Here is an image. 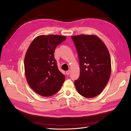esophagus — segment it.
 <instances>
[{
  "mask_svg": "<svg viewBox=\"0 0 131 131\" xmlns=\"http://www.w3.org/2000/svg\"><path fill=\"white\" fill-rule=\"evenodd\" d=\"M70 70H68V71H67V72H66V74L67 75H69L70 74Z\"/></svg>",
  "mask_w": 131,
  "mask_h": 131,
  "instance_id": "1",
  "label": "esophagus"
}]
</instances>
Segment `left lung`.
<instances>
[{
    "instance_id": "obj_1",
    "label": "left lung",
    "mask_w": 131,
    "mask_h": 131,
    "mask_svg": "<svg viewBox=\"0 0 131 131\" xmlns=\"http://www.w3.org/2000/svg\"><path fill=\"white\" fill-rule=\"evenodd\" d=\"M79 59L80 76L74 84L79 94L93 98L101 93L111 74L109 51L101 39L94 35L72 37Z\"/></svg>"
}]
</instances>
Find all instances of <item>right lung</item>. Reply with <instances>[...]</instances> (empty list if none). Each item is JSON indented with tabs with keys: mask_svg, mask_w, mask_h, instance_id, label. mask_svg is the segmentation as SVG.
<instances>
[{
	"mask_svg": "<svg viewBox=\"0 0 131 131\" xmlns=\"http://www.w3.org/2000/svg\"><path fill=\"white\" fill-rule=\"evenodd\" d=\"M67 38L58 35H40L29 45L25 57L28 84L37 93L52 96L61 88L65 76L58 70L54 57L57 46Z\"/></svg>",
	"mask_w": 131,
	"mask_h": 131,
	"instance_id": "right-lung-1",
	"label": "right lung"
}]
</instances>
